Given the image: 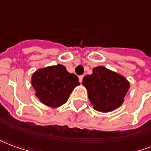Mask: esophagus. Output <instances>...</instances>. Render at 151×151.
Here are the masks:
<instances>
[{
	"label": "esophagus",
	"instance_id": "34e87169",
	"mask_svg": "<svg viewBox=\"0 0 151 151\" xmlns=\"http://www.w3.org/2000/svg\"><path fill=\"white\" fill-rule=\"evenodd\" d=\"M82 78H83V75L79 76V82H82Z\"/></svg>",
	"mask_w": 151,
	"mask_h": 151
}]
</instances>
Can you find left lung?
Returning <instances> with one entry per match:
<instances>
[{"mask_svg":"<svg viewBox=\"0 0 151 151\" xmlns=\"http://www.w3.org/2000/svg\"><path fill=\"white\" fill-rule=\"evenodd\" d=\"M82 84L88 91L94 109L103 112L120 107L129 88V83L123 76L104 66L94 68L92 74L83 78Z\"/></svg>","mask_w":151,"mask_h":151,"instance_id":"obj_1","label":"left lung"}]
</instances>
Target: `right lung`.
Listing matches in <instances>:
<instances>
[{
  "label": "right lung",
  "instance_id": "1",
  "mask_svg": "<svg viewBox=\"0 0 151 151\" xmlns=\"http://www.w3.org/2000/svg\"><path fill=\"white\" fill-rule=\"evenodd\" d=\"M78 81L75 74L69 73L61 65L39 69L31 78L35 95L43 104L52 108L65 104L73 88L80 84Z\"/></svg>",
  "mask_w": 151,
  "mask_h": 151
}]
</instances>
